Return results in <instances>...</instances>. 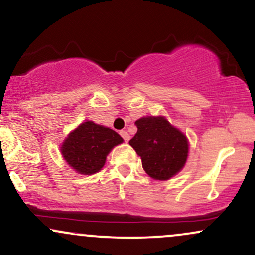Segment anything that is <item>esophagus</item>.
I'll use <instances>...</instances> for the list:
<instances>
[{"mask_svg":"<svg viewBox=\"0 0 255 255\" xmlns=\"http://www.w3.org/2000/svg\"><path fill=\"white\" fill-rule=\"evenodd\" d=\"M120 135H121L122 137H124V140L126 142H128L129 141V139H130V136H129V134L127 133V131H125V130H122V131H120Z\"/></svg>","mask_w":255,"mask_h":255,"instance_id":"1","label":"esophagus"}]
</instances>
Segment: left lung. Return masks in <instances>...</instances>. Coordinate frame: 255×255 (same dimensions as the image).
Instances as JSON below:
<instances>
[{"label": "left lung", "mask_w": 255, "mask_h": 255, "mask_svg": "<svg viewBox=\"0 0 255 255\" xmlns=\"http://www.w3.org/2000/svg\"><path fill=\"white\" fill-rule=\"evenodd\" d=\"M136 134L129 141L153 180L166 181L183 169L188 157V139L165 116H144L136 120Z\"/></svg>", "instance_id": "1"}]
</instances>
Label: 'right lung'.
Listing matches in <instances>:
<instances>
[{"mask_svg":"<svg viewBox=\"0 0 255 255\" xmlns=\"http://www.w3.org/2000/svg\"><path fill=\"white\" fill-rule=\"evenodd\" d=\"M124 139L109 127L85 121L72 130L61 145V153L67 164L81 175L102 170L107 156Z\"/></svg>","mask_w":255,"mask_h":255,"instance_id":"add662e5","label":"right lung"}]
</instances>
